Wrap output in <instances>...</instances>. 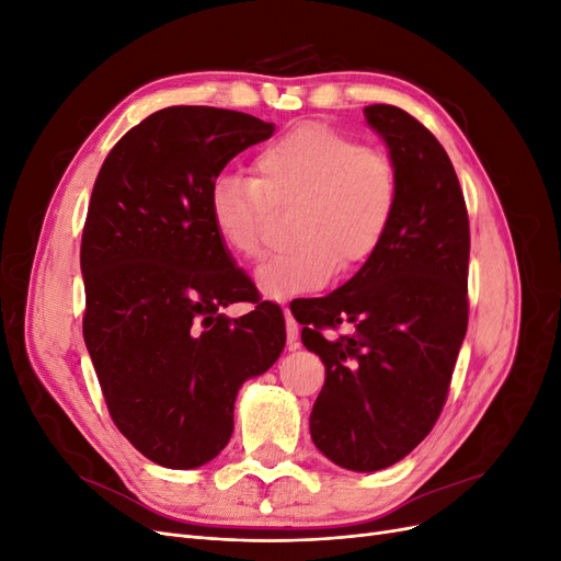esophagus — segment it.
<instances>
[{
  "label": "esophagus",
  "mask_w": 561,
  "mask_h": 561,
  "mask_svg": "<svg viewBox=\"0 0 561 561\" xmlns=\"http://www.w3.org/2000/svg\"><path fill=\"white\" fill-rule=\"evenodd\" d=\"M285 336H287V348H299V325L287 309H285Z\"/></svg>",
  "instance_id": "1"
}]
</instances>
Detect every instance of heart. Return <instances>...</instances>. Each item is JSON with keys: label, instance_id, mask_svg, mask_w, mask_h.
Segmentation results:
<instances>
[{"label": "heart", "instance_id": "b5f03b06", "mask_svg": "<svg viewBox=\"0 0 561 561\" xmlns=\"http://www.w3.org/2000/svg\"><path fill=\"white\" fill-rule=\"evenodd\" d=\"M398 171L381 149L322 124L283 133L252 159V178L225 173L208 190V217L233 257L264 250L268 206H293L295 241L260 266L268 297L320 290L339 268H363L383 248L398 215Z\"/></svg>", "mask_w": 561, "mask_h": 561}]
</instances>
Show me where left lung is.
<instances>
[{"label": "left lung", "instance_id": "1", "mask_svg": "<svg viewBox=\"0 0 561 561\" xmlns=\"http://www.w3.org/2000/svg\"><path fill=\"white\" fill-rule=\"evenodd\" d=\"M365 118L398 171L393 229L346 285L290 311L325 365L313 445L336 466L375 472L410 454L443 414L468 330L470 225L435 135L393 105H369Z\"/></svg>", "mask_w": 561, "mask_h": 561}]
</instances>
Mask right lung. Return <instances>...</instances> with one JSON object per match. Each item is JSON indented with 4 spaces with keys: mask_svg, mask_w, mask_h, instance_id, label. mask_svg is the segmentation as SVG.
Segmentation results:
<instances>
[{
    "mask_svg": "<svg viewBox=\"0 0 561 561\" xmlns=\"http://www.w3.org/2000/svg\"><path fill=\"white\" fill-rule=\"evenodd\" d=\"M274 124L180 105L149 114L107 154L81 233L83 342L114 426L149 461L198 468L233 433L245 379L285 346L278 304L231 262L208 217V190ZM253 304L241 319L218 309Z\"/></svg>",
    "mask_w": 561,
    "mask_h": 561,
    "instance_id": "1",
    "label": "right lung"
}]
</instances>
